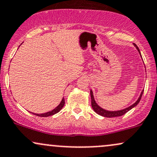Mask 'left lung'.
<instances>
[{
    "mask_svg": "<svg viewBox=\"0 0 157 157\" xmlns=\"http://www.w3.org/2000/svg\"><path fill=\"white\" fill-rule=\"evenodd\" d=\"M134 45L135 46L136 48L137 49L138 52H139V53H140V55L141 56L140 51V50H139V48H138L137 46L135 44H134ZM141 57H142V56H141ZM143 91H144V90H143V91L141 92L140 95V97L138 98L137 100L136 101V102L134 103L132 105H131V106H128V107H127L126 109H121V110H117V111H109V110H106V109H104L101 108L100 106H98V105L97 103L95 102V98H94L93 90H90V96H91L92 107H93V110L96 112L97 114H98L99 115H101V116H103V117H119V116H122L124 115V114H126L127 112H128L129 110L132 109V108H134V106H136L138 104H139L140 101V99L142 98V95H143Z\"/></svg>",
    "mask_w": 157,
    "mask_h": 157,
    "instance_id": "8db88e82",
    "label": "left lung"
}]
</instances>
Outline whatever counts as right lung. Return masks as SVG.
Segmentation results:
<instances>
[{
	"instance_id": "obj_1",
	"label": "right lung",
	"mask_w": 157,
	"mask_h": 157,
	"mask_svg": "<svg viewBox=\"0 0 157 157\" xmlns=\"http://www.w3.org/2000/svg\"><path fill=\"white\" fill-rule=\"evenodd\" d=\"M64 105V99L63 98L62 99V101H61L60 104H59L56 108L53 109V110H51V111L46 112V113H42V114H36V113H33L32 112V114H34V115H37V116H39V117H48V116L53 115H55V114L58 113V112H59L62 108H63Z\"/></svg>"
}]
</instances>
